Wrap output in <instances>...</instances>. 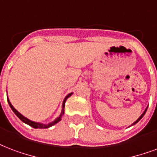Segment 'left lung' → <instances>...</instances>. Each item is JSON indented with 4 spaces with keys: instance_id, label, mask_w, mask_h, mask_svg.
<instances>
[{
    "instance_id": "1",
    "label": "left lung",
    "mask_w": 157,
    "mask_h": 157,
    "mask_svg": "<svg viewBox=\"0 0 157 157\" xmlns=\"http://www.w3.org/2000/svg\"><path fill=\"white\" fill-rule=\"evenodd\" d=\"M147 109H146L145 110H144V112H143V113H142V115L140 116L139 118H137V120H136V121H135L134 123H133V124H132V125H134V124H137V122H138V121H140V120H141V118H142V117H143V116H144V114H145V113H146V112H147ZM132 125H131V126H132Z\"/></svg>"
}]
</instances>
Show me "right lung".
<instances>
[{
	"instance_id": "obj_1",
	"label": "right lung",
	"mask_w": 157,
	"mask_h": 157,
	"mask_svg": "<svg viewBox=\"0 0 157 157\" xmlns=\"http://www.w3.org/2000/svg\"><path fill=\"white\" fill-rule=\"evenodd\" d=\"M72 94V93H70V94H68L67 96L65 97V99H64V100H63V106H62V113H60V115L57 117L56 119H54L52 122H50V123H48V124H41V123H37V122H33L32 121V120H29V118H27L26 117H25L24 115H22L21 113H20V112H18L16 109H15V108L13 107V105H11V103L10 102L9 100V98L7 97V101H8V104H9L10 107L11 108V109L13 110V112L15 113V115L17 116L18 118H20V120L22 122H24L25 124H28V125H29V126H31L32 128H50V127L53 126L54 124H57L58 122L61 121V119H62V117H63V115L64 114V108H65V103H66V100H67L68 98L70 97L71 95Z\"/></svg>"
}]
</instances>
